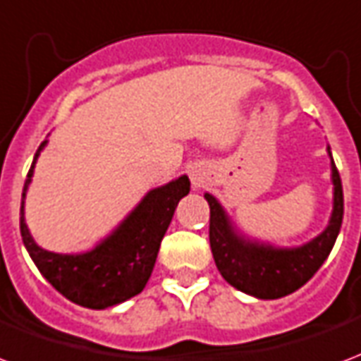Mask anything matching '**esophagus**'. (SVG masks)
Returning a JSON list of instances; mask_svg holds the SVG:
<instances>
[{"mask_svg": "<svg viewBox=\"0 0 361 361\" xmlns=\"http://www.w3.org/2000/svg\"><path fill=\"white\" fill-rule=\"evenodd\" d=\"M190 178H192V184H194V186H200V184H202V173H200L197 169L190 171Z\"/></svg>", "mask_w": 361, "mask_h": 361, "instance_id": "esophagus-1", "label": "esophagus"}]
</instances>
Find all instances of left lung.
I'll use <instances>...</instances> for the list:
<instances>
[{
	"label": "left lung",
	"instance_id": "1",
	"mask_svg": "<svg viewBox=\"0 0 361 361\" xmlns=\"http://www.w3.org/2000/svg\"><path fill=\"white\" fill-rule=\"evenodd\" d=\"M333 211L329 224L322 234L299 247H274L270 243L249 240L230 222L226 211L215 196L205 192L209 203V243L219 272L238 291L257 299H280L293 293L318 272L331 253L338 230L343 224L345 200L343 184L333 161L331 148Z\"/></svg>",
	"mask_w": 361,
	"mask_h": 361
}]
</instances>
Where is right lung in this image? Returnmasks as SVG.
I'll return each instance as SVG.
<instances>
[{"instance_id":"obj_1","label":"right lung","mask_w":361,"mask_h":361,"mask_svg":"<svg viewBox=\"0 0 361 361\" xmlns=\"http://www.w3.org/2000/svg\"><path fill=\"white\" fill-rule=\"evenodd\" d=\"M45 145L47 140H43L34 156L20 203V235L34 264L59 293L85 308L104 310L139 295L154 270L159 243L169 228L173 213L180 197L190 192L188 177L183 175L148 192L119 222L118 228L91 251L78 255L53 253L34 242L24 219V197Z\"/></svg>"}]
</instances>
